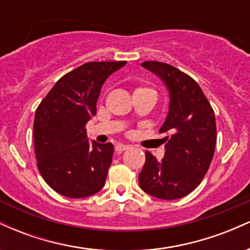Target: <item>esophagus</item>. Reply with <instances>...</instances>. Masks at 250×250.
Masks as SVG:
<instances>
[{"label": "esophagus", "instance_id": "1", "mask_svg": "<svg viewBox=\"0 0 250 250\" xmlns=\"http://www.w3.org/2000/svg\"><path fill=\"white\" fill-rule=\"evenodd\" d=\"M128 148H129L128 146L121 145V143H120V145H116V146H115V151H116V153H122V151L127 150Z\"/></svg>", "mask_w": 250, "mask_h": 250}]
</instances>
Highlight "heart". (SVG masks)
I'll use <instances>...</instances> for the list:
<instances>
[{
    "label": "heart",
    "mask_w": 250,
    "mask_h": 250,
    "mask_svg": "<svg viewBox=\"0 0 250 250\" xmlns=\"http://www.w3.org/2000/svg\"><path fill=\"white\" fill-rule=\"evenodd\" d=\"M137 91H147V93L153 94V95H154L155 97H156V93H155L154 89H151V88H148V87H139V88L135 89L134 93H137Z\"/></svg>",
    "instance_id": "obj_1"
}]
</instances>
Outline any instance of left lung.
<instances>
[{
    "label": "left lung",
    "instance_id": "left-lung-1",
    "mask_svg": "<svg viewBox=\"0 0 250 250\" xmlns=\"http://www.w3.org/2000/svg\"><path fill=\"white\" fill-rule=\"evenodd\" d=\"M141 65L156 74L168 88L169 111L160 133L170 135L163 139L162 161L146 151L140 187L159 199H181L200 185L213 160L216 145L214 110L197 82L183 71L157 61Z\"/></svg>",
    "mask_w": 250,
    "mask_h": 250
}]
</instances>
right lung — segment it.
Segmentation results:
<instances>
[{
  "label": "right lung",
  "mask_w": 250,
  "mask_h": 250,
  "mask_svg": "<svg viewBox=\"0 0 250 250\" xmlns=\"http://www.w3.org/2000/svg\"><path fill=\"white\" fill-rule=\"evenodd\" d=\"M125 61L88 62L65 74L36 109L34 146L43 180L63 196L80 199L104 186L111 165L110 142L89 145L85 125L96 115L102 84Z\"/></svg>",
  "instance_id": "right-lung-1"
}]
</instances>
